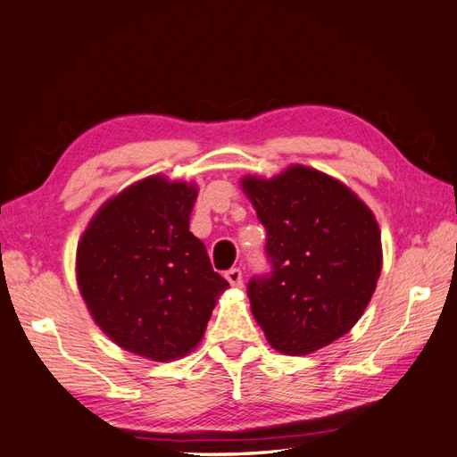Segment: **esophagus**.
I'll use <instances>...</instances> for the list:
<instances>
[{"label":"esophagus","instance_id":"1","mask_svg":"<svg viewBox=\"0 0 457 457\" xmlns=\"http://www.w3.org/2000/svg\"><path fill=\"white\" fill-rule=\"evenodd\" d=\"M226 279L229 281L231 287H236V289H239L241 285H244V277H241V271H239V270H229V271L226 273Z\"/></svg>","mask_w":457,"mask_h":457}]
</instances>
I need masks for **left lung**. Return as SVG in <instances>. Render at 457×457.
Instances as JSON below:
<instances>
[{"label": "left lung", "instance_id": "obj_1", "mask_svg": "<svg viewBox=\"0 0 457 457\" xmlns=\"http://www.w3.org/2000/svg\"><path fill=\"white\" fill-rule=\"evenodd\" d=\"M241 187L267 231L271 271L247 283L252 312L283 354H311L362 317L382 270L380 229L359 195L315 168L295 164Z\"/></svg>", "mask_w": 457, "mask_h": 457}]
</instances>
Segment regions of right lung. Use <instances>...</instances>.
<instances>
[{
    "label": "right lung",
    "mask_w": 457,
    "mask_h": 457,
    "mask_svg": "<svg viewBox=\"0 0 457 457\" xmlns=\"http://www.w3.org/2000/svg\"><path fill=\"white\" fill-rule=\"evenodd\" d=\"M198 187L150 176L106 202L77 247V283L112 343L150 361L186 356L202 341L229 283L190 231Z\"/></svg>",
    "instance_id": "obj_1"
}]
</instances>
